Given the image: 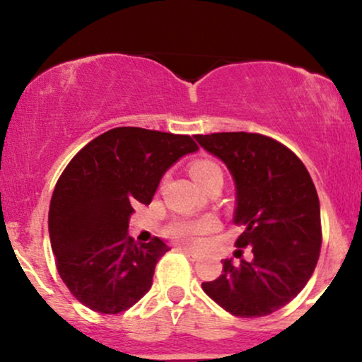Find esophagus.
I'll return each mask as SVG.
<instances>
[{
    "label": "esophagus",
    "instance_id": "1",
    "mask_svg": "<svg viewBox=\"0 0 362 362\" xmlns=\"http://www.w3.org/2000/svg\"><path fill=\"white\" fill-rule=\"evenodd\" d=\"M178 252L184 253V255H185V257H189L190 260H195V259H197V253L192 252V250H189V248H185V247H180V248H178Z\"/></svg>",
    "mask_w": 362,
    "mask_h": 362
}]
</instances>
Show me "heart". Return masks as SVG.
I'll use <instances>...</instances> for the list:
<instances>
[{"label": "heart", "instance_id": "b5f03b06", "mask_svg": "<svg viewBox=\"0 0 362 362\" xmlns=\"http://www.w3.org/2000/svg\"><path fill=\"white\" fill-rule=\"evenodd\" d=\"M219 168L214 161H197L190 168L194 180L197 177L204 175V173L211 172V170ZM219 228L218 219L214 218H202V219H182V221L173 223L170 226V235L177 240V242L187 245V247H197L201 245L202 238L206 235L213 233Z\"/></svg>", "mask_w": 362, "mask_h": 362}]
</instances>
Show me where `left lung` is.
<instances>
[{
	"instance_id": "obj_1",
	"label": "left lung",
	"mask_w": 362,
	"mask_h": 362,
	"mask_svg": "<svg viewBox=\"0 0 362 362\" xmlns=\"http://www.w3.org/2000/svg\"><path fill=\"white\" fill-rule=\"evenodd\" d=\"M235 182L233 223L243 226L236 247L253 259L223 260V274L202 289L235 317H265L300 294L322 247L320 201L308 170L284 144L253 132L197 134Z\"/></svg>"
}]
</instances>
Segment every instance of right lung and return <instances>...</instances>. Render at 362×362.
<instances>
[{
  "label": "right lung",
  "instance_id": "right-lung-1",
  "mask_svg": "<svg viewBox=\"0 0 362 362\" xmlns=\"http://www.w3.org/2000/svg\"><path fill=\"white\" fill-rule=\"evenodd\" d=\"M190 136L115 127L69 161L49 207V238L57 272L86 308L115 315L151 289L156 262L170 248L127 235L134 206L149 204L161 177L197 151Z\"/></svg>",
  "mask_w": 362,
  "mask_h": 362
}]
</instances>
